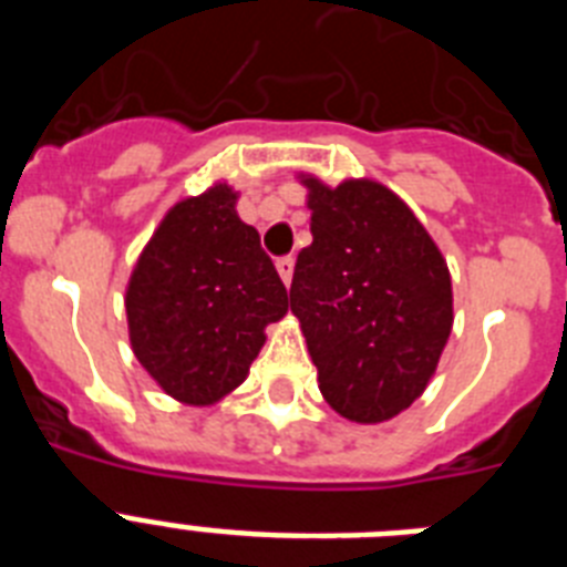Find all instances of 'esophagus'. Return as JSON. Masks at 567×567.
I'll return each mask as SVG.
<instances>
[{
  "mask_svg": "<svg viewBox=\"0 0 567 567\" xmlns=\"http://www.w3.org/2000/svg\"><path fill=\"white\" fill-rule=\"evenodd\" d=\"M275 267H278L280 280H284V284H287V287H289V284H292V275H295V258H292V255L275 260Z\"/></svg>",
  "mask_w": 567,
  "mask_h": 567,
  "instance_id": "34e87169",
  "label": "esophagus"
}]
</instances>
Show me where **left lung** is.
Here are the masks:
<instances>
[{"mask_svg":"<svg viewBox=\"0 0 567 567\" xmlns=\"http://www.w3.org/2000/svg\"><path fill=\"white\" fill-rule=\"evenodd\" d=\"M312 209V244L292 275L318 389L349 423L405 412L437 372L454 323L443 252L398 193L374 178L329 187L298 173Z\"/></svg>","mask_w":567,"mask_h":567,"instance_id":"obj_1","label":"left lung"}]
</instances>
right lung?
Returning a JSON list of instances; mask_svg holds the SVG:
<instances>
[{"instance_id": "right-lung-1", "label": "right lung", "mask_w": 567, "mask_h": 567, "mask_svg": "<svg viewBox=\"0 0 567 567\" xmlns=\"http://www.w3.org/2000/svg\"><path fill=\"white\" fill-rule=\"evenodd\" d=\"M238 195L215 182L175 202L124 289L133 354L164 394L198 409L247 380L267 327L289 312L258 229L238 218Z\"/></svg>"}]
</instances>
